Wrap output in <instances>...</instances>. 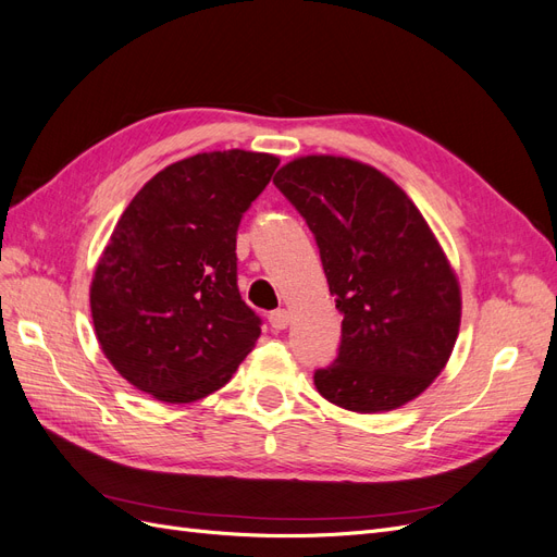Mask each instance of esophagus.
<instances>
[{
  "instance_id": "obj_1",
  "label": "esophagus",
  "mask_w": 557,
  "mask_h": 557,
  "mask_svg": "<svg viewBox=\"0 0 557 557\" xmlns=\"http://www.w3.org/2000/svg\"><path fill=\"white\" fill-rule=\"evenodd\" d=\"M288 323H290V315L285 309H276L269 313V325H272L274 330H285L288 327Z\"/></svg>"
}]
</instances>
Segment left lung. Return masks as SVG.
I'll return each instance as SVG.
<instances>
[{"label":"left lung","instance_id":"8db88e82","mask_svg":"<svg viewBox=\"0 0 557 557\" xmlns=\"http://www.w3.org/2000/svg\"><path fill=\"white\" fill-rule=\"evenodd\" d=\"M274 185L305 218L342 320L318 393L358 413L391 411L440 376L460 327V288L399 185L348 158L293 160Z\"/></svg>","mask_w":557,"mask_h":557}]
</instances>
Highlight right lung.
<instances>
[{
    "label": "right lung",
    "instance_id": "obj_1",
    "mask_svg": "<svg viewBox=\"0 0 557 557\" xmlns=\"http://www.w3.org/2000/svg\"><path fill=\"white\" fill-rule=\"evenodd\" d=\"M278 158L213 150L166 166L129 201L95 269L90 309L117 374L160 401L223 387L260 336L237 285V230Z\"/></svg>",
    "mask_w": 557,
    "mask_h": 557
}]
</instances>
